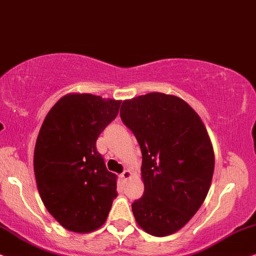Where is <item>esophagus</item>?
I'll return each mask as SVG.
<instances>
[{
	"label": "esophagus",
	"mask_w": 256,
	"mask_h": 256,
	"mask_svg": "<svg viewBox=\"0 0 256 256\" xmlns=\"http://www.w3.org/2000/svg\"><path fill=\"white\" fill-rule=\"evenodd\" d=\"M132 176V172L128 171V170H125L124 172L122 173V180H128Z\"/></svg>",
	"instance_id": "esophagus-1"
}]
</instances>
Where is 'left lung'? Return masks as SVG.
I'll use <instances>...</instances> for the list:
<instances>
[{
  "instance_id": "1",
  "label": "left lung",
  "mask_w": 256,
  "mask_h": 256,
  "mask_svg": "<svg viewBox=\"0 0 256 256\" xmlns=\"http://www.w3.org/2000/svg\"><path fill=\"white\" fill-rule=\"evenodd\" d=\"M120 118L142 154L144 194L132 204L138 226L153 236L185 226L212 184L214 151L199 114L180 97L151 92L126 100Z\"/></svg>"
}]
</instances>
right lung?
I'll return each mask as SVG.
<instances>
[{"label":"right lung","instance_id":"1","mask_svg":"<svg viewBox=\"0 0 256 256\" xmlns=\"http://www.w3.org/2000/svg\"><path fill=\"white\" fill-rule=\"evenodd\" d=\"M120 103L68 94L40 126L34 152L37 190L48 212L68 230H98L117 196V176L108 171L96 142L117 117Z\"/></svg>","mask_w":256,"mask_h":256}]
</instances>
